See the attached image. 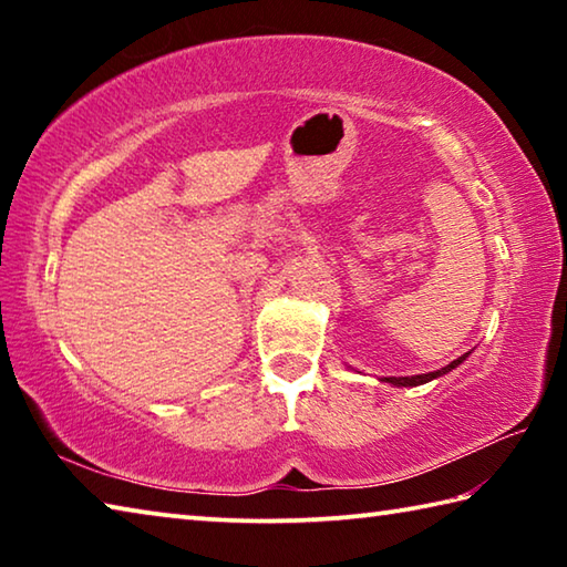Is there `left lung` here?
<instances>
[{"label": "left lung", "mask_w": 567, "mask_h": 567, "mask_svg": "<svg viewBox=\"0 0 567 567\" xmlns=\"http://www.w3.org/2000/svg\"><path fill=\"white\" fill-rule=\"evenodd\" d=\"M467 354H470V352H465L463 358H457V360L450 362L447 368H440V370H435V372H427V375H410V378H385V382H390V385H398V388H415V385H425V382L435 380V378H443V375H447L450 370H455L457 364L467 358Z\"/></svg>", "instance_id": "left-lung-1"}]
</instances>
